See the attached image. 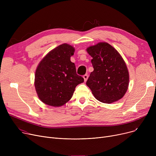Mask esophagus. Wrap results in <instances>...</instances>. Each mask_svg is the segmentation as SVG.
Masks as SVG:
<instances>
[{
  "label": "esophagus",
  "instance_id": "34e87169",
  "mask_svg": "<svg viewBox=\"0 0 156 156\" xmlns=\"http://www.w3.org/2000/svg\"><path fill=\"white\" fill-rule=\"evenodd\" d=\"M88 75H83V78H84V81H87V79H88Z\"/></svg>",
  "mask_w": 156,
  "mask_h": 156
}]
</instances>
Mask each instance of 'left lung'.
Segmentation results:
<instances>
[{
	"label": "left lung",
	"instance_id": "left-lung-1",
	"mask_svg": "<svg viewBox=\"0 0 156 156\" xmlns=\"http://www.w3.org/2000/svg\"><path fill=\"white\" fill-rule=\"evenodd\" d=\"M87 51L92 57L94 71L86 84L96 99L107 104L121 99L129 83L128 71L121 55L105 42L90 47Z\"/></svg>",
	"mask_w": 156,
	"mask_h": 156
}]
</instances>
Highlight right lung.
I'll list each match as a JSON object with an SVG mask.
<instances>
[{"label":"right lung","mask_w":156,"mask_h":156,"mask_svg":"<svg viewBox=\"0 0 156 156\" xmlns=\"http://www.w3.org/2000/svg\"><path fill=\"white\" fill-rule=\"evenodd\" d=\"M73 47L64 44L57 47L41 61L35 76V87L44 103L59 107L68 102L76 87L84 79L76 74L75 63L70 61Z\"/></svg>","instance_id":"obj_1"}]
</instances>
